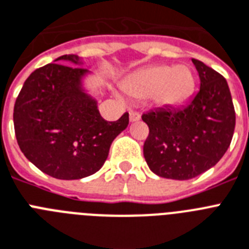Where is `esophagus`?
<instances>
[{
  "instance_id": "34e87169",
  "label": "esophagus",
  "mask_w": 249,
  "mask_h": 249,
  "mask_svg": "<svg viewBox=\"0 0 249 249\" xmlns=\"http://www.w3.org/2000/svg\"><path fill=\"white\" fill-rule=\"evenodd\" d=\"M140 118H141V114L139 112H135V110L129 112V121L131 122H137V121H140Z\"/></svg>"
}]
</instances>
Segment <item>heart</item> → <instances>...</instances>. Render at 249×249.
Returning <instances> with one entry per match:
<instances>
[{"mask_svg": "<svg viewBox=\"0 0 249 249\" xmlns=\"http://www.w3.org/2000/svg\"><path fill=\"white\" fill-rule=\"evenodd\" d=\"M194 85V75L186 66H153L133 73L123 89L137 99H150L159 106H176L191 95Z\"/></svg>", "mask_w": 249, "mask_h": 249, "instance_id": "b5f03b06", "label": "heart"}]
</instances>
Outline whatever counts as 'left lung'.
<instances>
[{
  "mask_svg": "<svg viewBox=\"0 0 249 249\" xmlns=\"http://www.w3.org/2000/svg\"><path fill=\"white\" fill-rule=\"evenodd\" d=\"M200 90L180 108H159L142 114L149 126L143 157L154 173L186 180L213 166L233 139L235 110L227 80L192 58Z\"/></svg>",
  "mask_w": 249,
  "mask_h": 249,
  "instance_id": "1",
  "label": "left lung"
}]
</instances>
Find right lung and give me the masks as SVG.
<instances>
[{"mask_svg": "<svg viewBox=\"0 0 249 249\" xmlns=\"http://www.w3.org/2000/svg\"><path fill=\"white\" fill-rule=\"evenodd\" d=\"M80 63L77 55L54 62ZM83 67L49 63L25 80L14 107L18 146L43 173L57 179H80L100 169L109 147L128 126V113L116 122L100 116L95 99L83 89Z\"/></svg>", "mask_w": 249, "mask_h": 249, "instance_id": "right-lung-1", "label": "right lung"}]
</instances>
